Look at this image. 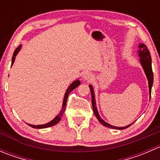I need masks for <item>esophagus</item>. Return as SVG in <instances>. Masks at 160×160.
Listing matches in <instances>:
<instances>
[{
  "mask_svg": "<svg viewBox=\"0 0 160 160\" xmlns=\"http://www.w3.org/2000/svg\"><path fill=\"white\" fill-rule=\"evenodd\" d=\"M83 78L85 80H91L92 79H93V75H92L90 72H84V73H83Z\"/></svg>",
  "mask_w": 160,
  "mask_h": 160,
  "instance_id": "obj_1",
  "label": "esophagus"
}]
</instances>
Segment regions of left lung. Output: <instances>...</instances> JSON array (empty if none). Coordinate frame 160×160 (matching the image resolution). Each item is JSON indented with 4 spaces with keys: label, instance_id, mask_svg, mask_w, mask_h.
Returning <instances> with one entry per match:
<instances>
[{
    "label": "left lung",
    "instance_id": "left-lung-1",
    "mask_svg": "<svg viewBox=\"0 0 160 160\" xmlns=\"http://www.w3.org/2000/svg\"><path fill=\"white\" fill-rule=\"evenodd\" d=\"M139 47V50H138V56L140 57L139 60L140 62H141V65L142 66L143 70L145 71V73H146V77H147L148 79V82H149V94L151 95V90H152V83H153V72H152V59H151V55H150V52L148 49L147 46H146L145 44H139L138 46ZM89 88L90 90V92H91V97H92V106H93V113H94L95 116H96L97 118L98 119L100 122L104 126L108 127V128H114V129H125V128H128V127L131 126L132 125V123L130 125H127V126L125 127H116V126H113V125H111L110 124L107 123L106 122H104L102 118H101V116L99 115L98 114V109H97V106H96V102H95V97H94V92H93V87L91 85H89Z\"/></svg>",
    "mask_w": 160,
    "mask_h": 160
}]
</instances>
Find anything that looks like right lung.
Returning a JSON list of instances; mask_svg holds the SVG:
<instances>
[{
    "mask_svg": "<svg viewBox=\"0 0 160 160\" xmlns=\"http://www.w3.org/2000/svg\"><path fill=\"white\" fill-rule=\"evenodd\" d=\"M21 48H22V46H19L17 49L14 50V54H13V56H12V61H11V66H12L13 63H14V59H15V56H17L18 52L19 50L21 49ZM80 84V81L79 80H75V81L72 82L70 86H69V88H67V91H66L65 95H64L63 103H62V109H61L60 112L59 113V114H58V115L56 116L54 119H52L51 122H49V123L44 124V125H31V124H28V125H29L30 127H32V128H48V127H51V126H53V125H56V124H57L58 122L61 120V118H62V116L63 115L64 111H65V110H66V105H67V98H68L69 94H70V93L72 91V90H74L76 88H77V87H78Z\"/></svg>",
    "mask_w": 160,
    "mask_h": 160,
    "instance_id": "1",
    "label": "right lung"
}]
</instances>
